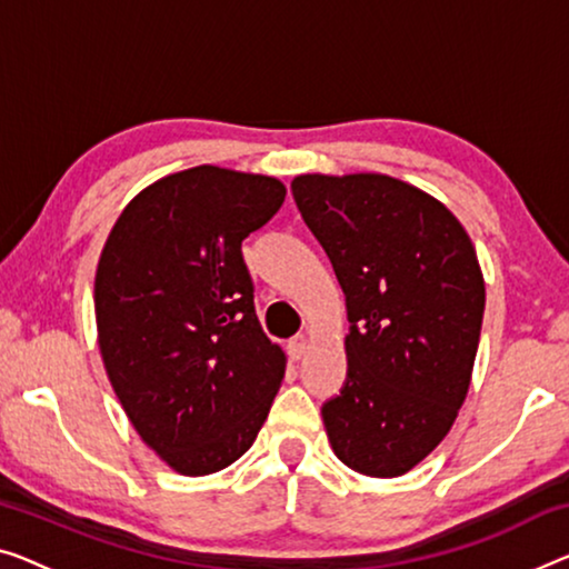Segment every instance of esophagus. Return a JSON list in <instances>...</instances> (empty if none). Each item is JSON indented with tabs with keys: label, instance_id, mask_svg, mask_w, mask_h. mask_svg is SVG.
I'll return each mask as SVG.
<instances>
[{
	"label": "esophagus",
	"instance_id": "obj_1",
	"mask_svg": "<svg viewBox=\"0 0 569 569\" xmlns=\"http://www.w3.org/2000/svg\"><path fill=\"white\" fill-rule=\"evenodd\" d=\"M307 352H309V337L307 335L293 337L291 342H288V355H291L293 360H301Z\"/></svg>",
	"mask_w": 569,
	"mask_h": 569
}]
</instances>
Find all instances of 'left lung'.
Masks as SVG:
<instances>
[{
    "instance_id": "left-lung-1",
    "label": "left lung",
    "mask_w": 569,
    "mask_h": 569,
    "mask_svg": "<svg viewBox=\"0 0 569 569\" xmlns=\"http://www.w3.org/2000/svg\"><path fill=\"white\" fill-rule=\"evenodd\" d=\"M291 191L350 319L345 388L321 406L329 445L355 472L398 478L468 396L486 309L478 256L442 201L398 178L307 173Z\"/></svg>"
}]
</instances>
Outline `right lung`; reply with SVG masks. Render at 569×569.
<instances>
[{"instance_id":"obj_1","label":"right lung","mask_w":569,"mask_h":569,"mask_svg":"<svg viewBox=\"0 0 569 569\" xmlns=\"http://www.w3.org/2000/svg\"><path fill=\"white\" fill-rule=\"evenodd\" d=\"M283 199L273 176L197 166L142 189L101 250L109 383L142 442L181 475L240 460L281 388L286 355L262 332L240 248Z\"/></svg>"}]
</instances>
